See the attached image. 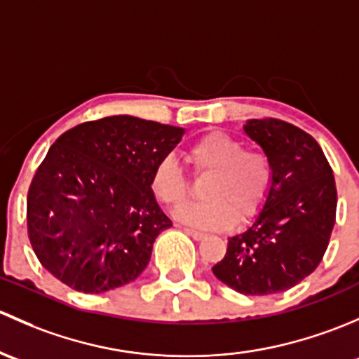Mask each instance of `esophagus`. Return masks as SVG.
Returning <instances> with one entry per match:
<instances>
[{
	"label": "esophagus",
	"instance_id": "obj_1",
	"mask_svg": "<svg viewBox=\"0 0 359 359\" xmlns=\"http://www.w3.org/2000/svg\"><path fill=\"white\" fill-rule=\"evenodd\" d=\"M184 231H187V233L190 235L194 240H202V238H205V233H202V231L191 230V228H187V230H184Z\"/></svg>",
	"mask_w": 359,
	"mask_h": 359
}]
</instances>
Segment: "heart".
<instances>
[{
    "label": "heart",
    "instance_id": "b5f03b06",
    "mask_svg": "<svg viewBox=\"0 0 359 359\" xmlns=\"http://www.w3.org/2000/svg\"><path fill=\"white\" fill-rule=\"evenodd\" d=\"M188 158L195 171H212L205 181L202 202H191L178 210L181 223L202 230H223L240 219L254 216L264 204L271 187V168L266 155L243 150L240 140L228 133L210 131L191 143ZM150 187L155 197L168 207L187 201L190 180L172 154L164 155L154 165Z\"/></svg>",
    "mask_w": 359,
    "mask_h": 359
}]
</instances>
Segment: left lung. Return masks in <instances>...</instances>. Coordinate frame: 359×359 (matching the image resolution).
<instances>
[{"label":"left lung","instance_id":"8db88e82","mask_svg":"<svg viewBox=\"0 0 359 359\" xmlns=\"http://www.w3.org/2000/svg\"><path fill=\"white\" fill-rule=\"evenodd\" d=\"M243 133L264 152L271 187L245 231L228 238L212 273L245 295L278 294L311 275L335 224L337 190L316 140L278 119H250Z\"/></svg>","mask_w":359,"mask_h":359}]
</instances>
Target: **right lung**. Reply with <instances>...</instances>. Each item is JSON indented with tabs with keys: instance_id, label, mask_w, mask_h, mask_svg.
Instances as JSON below:
<instances>
[{
	"instance_id": "add662e5",
	"label": "right lung",
	"mask_w": 359,
	"mask_h": 359,
	"mask_svg": "<svg viewBox=\"0 0 359 359\" xmlns=\"http://www.w3.org/2000/svg\"><path fill=\"white\" fill-rule=\"evenodd\" d=\"M184 128L110 116L51 145L27 195V230L44 268L84 294L135 282L172 226L150 187L154 165Z\"/></svg>"
}]
</instances>
